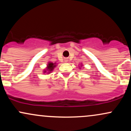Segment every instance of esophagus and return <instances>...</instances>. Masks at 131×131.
Wrapping results in <instances>:
<instances>
[{
    "instance_id": "obj_1",
    "label": "esophagus",
    "mask_w": 131,
    "mask_h": 131,
    "mask_svg": "<svg viewBox=\"0 0 131 131\" xmlns=\"http://www.w3.org/2000/svg\"><path fill=\"white\" fill-rule=\"evenodd\" d=\"M68 60L67 59V58H65V60H64V61H65V62H67Z\"/></svg>"
}]
</instances>
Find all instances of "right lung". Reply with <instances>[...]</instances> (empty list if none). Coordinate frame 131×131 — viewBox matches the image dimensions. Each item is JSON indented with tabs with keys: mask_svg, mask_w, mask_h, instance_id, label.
<instances>
[{
	"mask_svg": "<svg viewBox=\"0 0 131 131\" xmlns=\"http://www.w3.org/2000/svg\"><path fill=\"white\" fill-rule=\"evenodd\" d=\"M55 63H49L48 64V67H47V70H49V71H52V70H53L54 67H55V64H54ZM46 72V71H44Z\"/></svg>",
	"mask_w": 131,
	"mask_h": 131,
	"instance_id": "right-lung-1",
	"label": "right lung"
}]
</instances>
